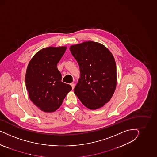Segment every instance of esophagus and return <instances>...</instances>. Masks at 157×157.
Returning <instances> with one entry per match:
<instances>
[{"label": "esophagus", "instance_id": "1", "mask_svg": "<svg viewBox=\"0 0 157 157\" xmlns=\"http://www.w3.org/2000/svg\"><path fill=\"white\" fill-rule=\"evenodd\" d=\"M70 85L71 86L72 89H74V87H75V83H71Z\"/></svg>", "mask_w": 157, "mask_h": 157}]
</instances>
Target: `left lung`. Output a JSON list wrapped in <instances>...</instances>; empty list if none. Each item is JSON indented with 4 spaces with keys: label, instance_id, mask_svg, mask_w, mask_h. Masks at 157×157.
Listing matches in <instances>:
<instances>
[{
    "label": "left lung",
    "instance_id": "1",
    "mask_svg": "<svg viewBox=\"0 0 157 157\" xmlns=\"http://www.w3.org/2000/svg\"><path fill=\"white\" fill-rule=\"evenodd\" d=\"M70 50L80 70L75 95L90 109L102 107L109 101L116 87V66L112 54L102 44L91 41L72 45Z\"/></svg>",
    "mask_w": 157,
    "mask_h": 157
}]
</instances>
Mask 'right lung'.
I'll return each mask as SVG.
<instances>
[{
    "label": "right lung",
    "mask_w": 157,
    "mask_h": 157,
    "mask_svg": "<svg viewBox=\"0 0 157 157\" xmlns=\"http://www.w3.org/2000/svg\"><path fill=\"white\" fill-rule=\"evenodd\" d=\"M66 47H48L37 53L29 63L25 82L30 100L40 109L53 112L60 108L71 86L62 82L57 63Z\"/></svg>",
    "instance_id": "right-lung-1"
}]
</instances>
